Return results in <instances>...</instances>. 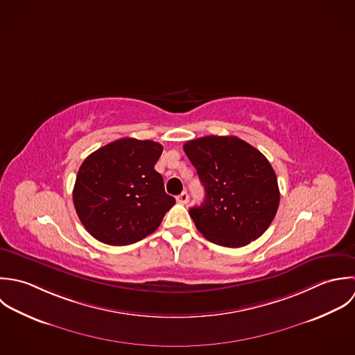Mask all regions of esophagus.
Returning a JSON list of instances; mask_svg holds the SVG:
<instances>
[{"label":"esophagus","instance_id":"obj_1","mask_svg":"<svg viewBox=\"0 0 355 355\" xmlns=\"http://www.w3.org/2000/svg\"><path fill=\"white\" fill-rule=\"evenodd\" d=\"M176 200H178L179 204H187V202H189V194H187V191H183L182 194H179V196L176 197Z\"/></svg>","mask_w":355,"mask_h":355}]
</instances>
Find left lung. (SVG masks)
<instances>
[{
    "label": "left lung",
    "instance_id": "1",
    "mask_svg": "<svg viewBox=\"0 0 355 355\" xmlns=\"http://www.w3.org/2000/svg\"><path fill=\"white\" fill-rule=\"evenodd\" d=\"M183 148L205 187L202 205L190 208L197 230L227 248L245 246L261 236L279 205L268 159L236 136H204Z\"/></svg>",
    "mask_w": 355,
    "mask_h": 355
}]
</instances>
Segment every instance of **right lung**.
I'll return each instance as SVG.
<instances>
[{
    "label": "right lung",
    "mask_w": 355,
    "mask_h": 355,
    "mask_svg": "<svg viewBox=\"0 0 355 355\" xmlns=\"http://www.w3.org/2000/svg\"><path fill=\"white\" fill-rule=\"evenodd\" d=\"M162 146L123 137L89 154L73 190L76 212L98 241L114 246L135 243L154 233L175 198L154 169Z\"/></svg>",
    "instance_id": "right-lung-1"
}]
</instances>
